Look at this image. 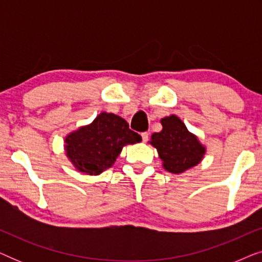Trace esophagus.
I'll use <instances>...</instances> for the list:
<instances>
[{
    "label": "esophagus",
    "mask_w": 262,
    "mask_h": 262,
    "mask_svg": "<svg viewBox=\"0 0 262 262\" xmlns=\"http://www.w3.org/2000/svg\"><path fill=\"white\" fill-rule=\"evenodd\" d=\"M142 141L143 142H146V141H148V138H149V134H148V132H142Z\"/></svg>",
    "instance_id": "obj_1"
}]
</instances>
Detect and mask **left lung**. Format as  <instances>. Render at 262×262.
Instances as JSON below:
<instances>
[{
	"label": "left lung",
	"mask_w": 262,
	"mask_h": 262,
	"mask_svg": "<svg viewBox=\"0 0 262 262\" xmlns=\"http://www.w3.org/2000/svg\"><path fill=\"white\" fill-rule=\"evenodd\" d=\"M161 124L162 131L152 134L149 143L159 152L164 169L181 174L202 162L206 148L180 118L171 114L162 118Z\"/></svg>",
	"instance_id": "8db88e82"
}]
</instances>
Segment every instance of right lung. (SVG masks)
Returning a JSON list of instances; mask_svg holds the SVG:
<instances>
[{"label":"right lung","mask_w":262,"mask_h":262,"mask_svg":"<svg viewBox=\"0 0 262 262\" xmlns=\"http://www.w3.org/2000/svg\"><path fill=\"white\" fill-rule=\"evenodd\" d=\"M141 141V136L128 128L126 120L101 112L91 124L67 135L64 150L78 171L99 175L113 166L125 145Z\"/></svg>","instance_id":"obj_1"}]
</instances>
